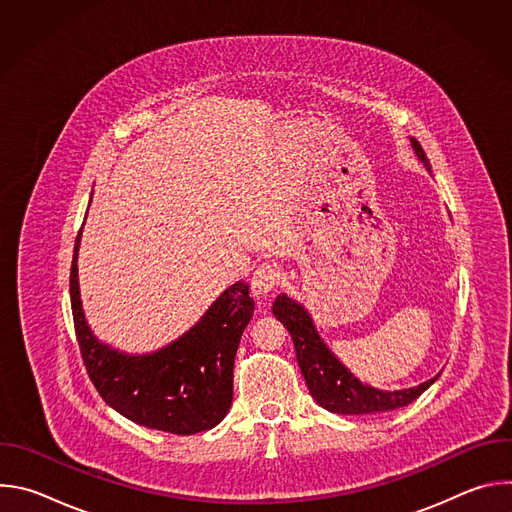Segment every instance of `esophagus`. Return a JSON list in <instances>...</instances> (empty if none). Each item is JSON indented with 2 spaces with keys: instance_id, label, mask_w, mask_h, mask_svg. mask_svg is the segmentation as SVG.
Wrapping results in <instances>:
<instances>
[{
  "instance_id": "obj_1",
  "label": "esophagus",
  "mask_w": 512,
  "mask_h": 512,
  "mask_svg": "<svg viewBox=\"0 0 512 512\" xmlns=\"http://www.w3.org/2000/svg\"><path fill=\"white\" fill-rule=\"evenodd\" d=\"M279 277H281V273H279V267H277V265H273V263H261V265L255 269L253 281H251L255 296L265 298V296L269 294V291L279 283Z\"/></svg>"
}]
</instances>
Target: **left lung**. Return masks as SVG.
<instances>
[{"mask_svg": "<svg viewBox=\"0 0 512 512\" xmlns=\"http://www.w3.org/2000/svg\"><path fill=\"white\" fill-rule=\"evenodd\" d=\"M411 145L423 166L431 170L419 141L411 137ZM273 316L289 330L291 340H294L298 364L312 397L316 399V403L332 413L364 415L393 411L413 403L437 379L433 377L417 387H409L403 391H379L375 387L362 385L328 350L324 340L318 336L310 314L296 300L287 298L285 294L277 296L273 304Z\"/></svg>", "mask_w": 512, "mask_h": 512, "instance_id": "1", "label": "left lung"}]
</instances>
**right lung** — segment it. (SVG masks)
Masks as SVG:
<instances>
[{
    "label": "right lung",
    "instance_id": "add662e5",
    "mask_svg": "<svg viewBox=\"0 0 512 512\" xmlns=\"http://www.w3.org/2000/svg\"><path fill=\"white\" fill-rule=\"evenodd\" d=\"M85 225V223H83ZM70 265V306L85 369L103 401L133 423L192 435L221 423L233 403L235 354L255 302L249 283L225 289L184 336L152 354H125L99 342L83 312L79 245Z\"/></svg>",
    "mask_w": 512,
    "mask_h": 512
}]
</instances>
